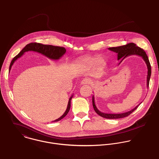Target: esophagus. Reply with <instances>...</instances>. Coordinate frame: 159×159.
Listing matches in <instances>:
<instances>
[{"label": "esophagus", "mask_w": 159, "mask_h": 159, "mask_svg": "<svg viewBox=\"0 0 159 159\" xmlns=\"http://www.w3.org/2000/svg\"><path fill=\"white\" fill-rule=\"evenodd\" d=\"M92 82V80L90 79H88V78H85L81 82H80V84L81 85H87V84H91Z\"/></svg>", "instance_id": "1"}]
</instances>
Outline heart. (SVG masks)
Wrapping results in <instances>:
<instances>
[{
	"instance_id": "1",
	"label": "heart",
	"mask_w": 159,
	"mask_h": 159,
	"mask_svg": "<svg viewBox=\"0 0 159 159\" xmlns=\"http://www.w3.org/2000/svg\"><path fill=\"white\" fill-rule=\"evenodd\" d=\"M102 61L98 58L87 57L80 61L77 64V66L79 67L81 69H88L93 66H95L96 65L102 64Z\"/></svg>"
}]
</instances>
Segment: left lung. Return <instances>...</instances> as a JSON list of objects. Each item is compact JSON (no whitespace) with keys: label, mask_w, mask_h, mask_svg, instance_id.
Masks as SVG:
<instances>
[{"label":"left lung","mask_w":159,"mask_h":159,"mask_svg":"<svg viewBox=\"0 0 159 159\" xmlns=\"http://www.w3.org/2000/svg\"><path fill=\"white\" fill-rule=\"evenodd\" d=\"M108 49L118 54H117L118 55V60H120V59H121V61H120L119 64L123 61V60L125 57L129 56L137 55V56L142 57V58L145 61V62L147 65V67H148L147 87L148 88L149 87L150 78H151V64H150L148 56H147V54H146V52L144 51V49H143L142 48H141L138 46H136V44L133 43H128L124 46L109 48ZM92 104H93V108H94V110L95 111V112L100 116L105 118H107V119H118V118H122L126 117V116H129L130 114H131L134 111H135L140 105V104H139L134 108H133V110H131L128 112H126V113H119V114H111V113H102L98 110V109L97 108V107L95 105L93 95L92 97Z\"/></svg>","instance_id":"8db88e82"}]
</instances>
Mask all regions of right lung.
Wrapping results in <instances>:
<instances>
[{"label": "right lung", "instance_id": "obj_1", "mask_svg": "<svg viewBox=\"0 0 159 159\" xmlns=\"http://www.w3.org/2000/svg\"><path fill=\"white\" fill-rule=\"evenodd\" d=\"M30 51L41 53L43 55L45 56L46 57H48L49 59H52V60L59 59L66 52V49L63 47L55 46H52V45L42 44L41 43H30V44L26 45V46L18 54V55H16L12 59V61L10 63V67H9V71L11 70V66L13 64V63L15 62V61H16L18 58L21 57L25 52ZM72 97H73V95L69 99L67 107V109H66V111L64 112V113L61 117H59L58 119L53 121L52 122L59 121L61 120H62V118H64L67 115V113L69 111L70 108V101H71Z\"/></svg>", "mask_w": 159, "mask_h": 159}]
</instances>
